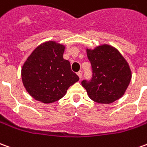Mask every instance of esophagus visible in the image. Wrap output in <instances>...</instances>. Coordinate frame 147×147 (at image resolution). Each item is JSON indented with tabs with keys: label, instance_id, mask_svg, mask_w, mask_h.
<instances>
[{
	"label": "esophagus",
	"instance_id": "34e87169",
	"mask_svg": "<svg viewBox=\"0 0 147 147\" xmlns=\"http://www.w3.org/2000/svg\"><path fill=\"white\" fill-rule=\"evenodd\" d=\"M77 75H78V76L80 77V79H81V78H82V76H83V71H78Z\"/></svg>",
	"mask_w": 147,
	"mask_h": 147
}]
</instances>
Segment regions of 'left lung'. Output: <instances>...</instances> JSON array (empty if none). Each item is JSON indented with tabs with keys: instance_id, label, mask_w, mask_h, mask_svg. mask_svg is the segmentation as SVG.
Here are the masks:
<instances>
[{
	"instance_id": "left-lung-1",
	"label": "left lung",
	"mask_w": 147,
	"mask_h": 147,
	"mask_svg": "<svg viewBox=\"0 0 147 147\" xmlns=\"http://www.w3.org/2000/svg\"><path fill=\"white\" fill-rule=\"evenodd\" d=\"M92 67V79L83 80L89 98L98 103L109 104L124 95L131 80V71L127 60L115 48L102 45L87 49Z\"/></svg>"
}]
</instances>
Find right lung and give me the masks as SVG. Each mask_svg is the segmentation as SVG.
<instances>
[{"instance_id":"1","label":"right lung","mask_w":147,"mask_h":147,"mask_svg":"<svg viewBox=\"0 0 147 147\" xmlns=\"http://www.w3.org/2000/svg\"><path fill=\"white\" fill-rule=\"evenodd\" d=\"M65 46L56 41L40 45L27 58L21 69L24 87L36 100L52 103L63 98L80 78L63 59Z\"/></svg>"}]
</instances>
